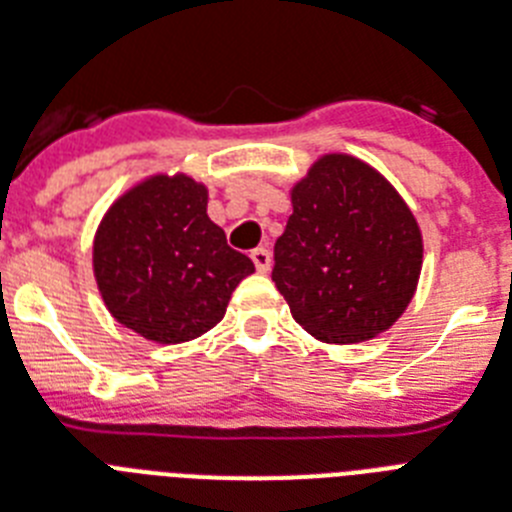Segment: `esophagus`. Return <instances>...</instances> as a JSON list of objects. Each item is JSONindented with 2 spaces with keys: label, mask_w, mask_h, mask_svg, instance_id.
<instances>
[{
  "label": "esophagus",
  "mask_w": 512,
  "mask_h": 512,
  "mask_svg": "<svg viewBox=\"0 0 512 512\" xmlns=\"http://www.w3.org/2000/svg\"><path fill=\"white\" fill-rule=\"evenodd\" d=\"M251 259L253 266H256L261 274L269 272V266H272V253H269V248H253Z\"/></svg>",
  "instance_id": "esophagus-1"
}]
</instances>
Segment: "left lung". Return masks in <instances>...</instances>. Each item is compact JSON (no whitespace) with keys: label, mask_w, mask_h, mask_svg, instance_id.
I'll list each match as a JSON object with an SVG mask.
<instances>
[{"label":"left lung","mask_w":512,"mask_h":512,"mask_svg":"<svg viewBox=\"0 0 512 512\" xmlns=\"http://www.w3.org/2000/svg\"><path fill=\"white\" fill-rule=\"evenodd\" d=\"M421 232L387 180L353 156H324L293 188L272 280L324 342H358L398 322L421 272Z\"/></svg>","instance_id":"obj_1"}]
</instances>
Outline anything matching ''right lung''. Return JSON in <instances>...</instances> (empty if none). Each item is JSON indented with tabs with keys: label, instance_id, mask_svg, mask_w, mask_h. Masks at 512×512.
Instances as JSON below:
<instances>
[{
	"label": "right lung",
	"instance_id": "1",
	"mask_svg": "<svg viewBox=\"0 0 512 512\" xmlns=\"http://www.w3.org/2000/svg\"><path fill=\"white\" fill-rule=\"evenodd\" d=\"M253 261L227 246L190 177H151L107 211L94 240V274L112 316L146 340L204 335L227 311Z\"/></svg>",
	"mask_w": 512,
	"mask_h": 512
}]
</instances>
